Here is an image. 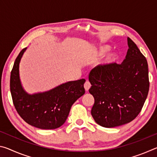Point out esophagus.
Returning a JSON list of instances; mask_svg holds the SVG:
<instances>
[{
	"instance_id": "34e87169",
	"label": "esophagus",
	"mask_w": 157,
	"mask_h": 157,
	"mask_svg": "<svg viewBox=\"0 0 157 157\" xmlns=\"http://www.w3.org/2000/svg\"><path fill=\"white\" fill-rule=\"evenodd\" d=\"M84 86L85 90H86V91H88V90L90 89V87L91 86V83H90L89 81H86L84 83Z\"/></svg>"
}]
</instances>
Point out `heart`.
Returning a JSON list of instances; mask_svg holds the SVG:
<instances>
[{
    "label": "heart",
    "mask_w": 157,
    "mask_h": 157,
    "mask_svg": "<svg viewBox=\"0 0 157 157\" xmlns=\"http://www.w3.org/2000/svg\"><path fill=\"white\" fill-rule=\"evenodd\" d=\"M110 49V47L108 46H101L97 49L96 51L95 52V56L100 57L102 56L105 54V53L107 52ZM117 58V55L116 52H111L106 56L105 59L104 60V63L105 64H110V63H112L113 62H115V60Z\"/></svg>",
    "instance_id": "obj_1"
}]
</instances>
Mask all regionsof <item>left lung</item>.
<instances>
[{"mask_svg": "<svg viewBox=\"0 0 157 157\" xmlns=\"http://www.w3.org/2000/svg\"><path fill=\"white\" fill-rule=\"evenodd\" d=\"M125 59L121 64L98 65L89 73V93L95 102L91 115L104 127L128 123L139 115L147 98L150 82L147 59L127 37Z\"/></svg>", "mask_w": 157, "mask_h": 157, "instance_id": "8db88e82", "label": "left lung"}]
</instances>
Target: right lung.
<instances>
[{"instance_id":"obj_1","label":"right lung","mask_w":157,"mask_h":157,"mask_svg":"<svg viewBox=\"0 0 157 157\" xmlns=\"http://www.w3.org/2000/svg\"><path fill=\"white\" fill-rule=\"evenodd\" d=\"M27 48L16 59L10 75V91L16 110L26 123L42 129H54L65 123L71 106L85 93L84 79L68 82L44 93L30 95L21 86L19 63Z\"/></svg>"}]
</instances>
